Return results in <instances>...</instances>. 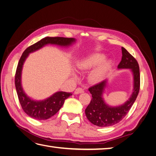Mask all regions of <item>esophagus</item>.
I'll list each match as a JSON object with an SVG mask.
<instances>
[{
    "instance_id": "obj_1",
    "label": "esophagus",
    "mask_w": 156,
    "mask_h": 156,
    "mask_svg": "<svg viewBox=\"0 0 156 156\" xmlns=\"http://www.w3.org/2000/svg\"><path fill=\"white\" fill-rule=\"evenodd\" d=\"M84 92V90L82 88H77L75 89V94H80V93H83Z\"/></svg>"
}]
</instances>
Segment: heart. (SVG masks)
<instances>
[{
  "label": "heart",
  "mask_w": 156,
  "mask_h": 156,
  "mask_svg": "<svg viewBox=\"0 0 156 156\" xmlns=\"http://www.w3.org/2000/svg\"><path fill=\"white\" fill-rule=\"evenodd\" d=\"M105 56L100 53L89 55L81 60L77 64L80 72H84L94 68L88 75V80L92 83H98L105 78L111 68L110 60H104Z\"/></svg>",
  "instance_id": "obj_1"
}]
</instances>
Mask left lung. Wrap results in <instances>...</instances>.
I'll list each match as a JSON object with an SVG mask.
<instances>
[{"instance_id": "1", "label": "left lung", "mask_w": 156, "mask_h": 156, "mask_svg": "<svg viewBox=\"0 0 156 156\" xmlns=\"http://www.w3.org/2000/svg\"><path fill=\"white\" fill-rule=\"evenodd\" d=\"M122 56L119 69H131L133 75V90L131 97L123 105L111 107L107 105L102 98L107 85L103 81L88 88L92 94V100L85 109L88 120L99 127H108L119 123L128 113L136 100L140 89V72L136 60L125 48L122 47Z\"/></svg>"}]
</instances>
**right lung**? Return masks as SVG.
Returning a JSON list of instances; mask_svg holds the SVG:
<instances>
[{
	"label": "right lung",
	"mask_w": 156,
	"mask_h": 156,
	"mask_svg": "<svg viewBox=\"0 0 156 156\" xmlns=\"http://www.w3.org/2000/svg\"><path fill=\"white\" fill-rule=\"evenodd\" d=\"M75 41V39L72 37H45L27 48L22 54L18 62L15 75L16 88L23 110L32 119L40 120L49 119L60 110L66 99L72 96V94L65 92H57L43 101H38L32 100L27 96L21 86V71L23 63L29 53L40 49L47 44L69 46Z\"/></svg>",
	"instance_id": "1"
}]
</instances>
